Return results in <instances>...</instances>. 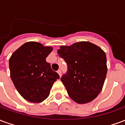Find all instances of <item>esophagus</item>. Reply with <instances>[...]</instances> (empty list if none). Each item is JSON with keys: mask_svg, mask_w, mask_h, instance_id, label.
<instances>
[{"mask_svg": "<svg viewBox=\"0 0 125 125\" xmlns=\"http://www.w3.org/2000/svg\"><path fill=\"white\" fill-rule=\"evenodd\" d=\"M57 73H58V74H59L60 77H61V76H62V71H61V70H58V71H57Z\"/></svg>", "mask_w": 125, "mask_h": 125, "instance_id": "1", "label": "esophagus"}]
</instances>
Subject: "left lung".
<instances>
[{"instance_id":"1","label":"left lung","mask_w":125,"mask_h":125,"mask_svg":"<svg viewBox=\"0 0 125 125\" xmlns=\"http://www.w3.org/2000/svg\"><path fill=\"white\" fill-rule=\"evenodd\" d=\"M57 54L68 65L61 80L72 99L79 104L92 101L102 90L106 73V56L96 45L81 41L61 46Z\"/></svg>"}]
</instances>
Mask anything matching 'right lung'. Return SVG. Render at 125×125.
<instances>
[{
    "label": "right lung",
    "mask_w": 125,
    "mask_h": 125,
    "mask_svg": "<svg viewBox=\"0 0 125 125\" xmlns=\"http://www.w3.org/2000/svg\"><path fill=\"white\" fill-rule=\"evenodd\" d=\"M52 50V47L37 42H27L10 58L11 80L19 93L29 102L39 103L46 99L53 83L60 78L46 62Z\"/></svg>",
    "instance_id": "right-lung-1"
}]
</instances>
